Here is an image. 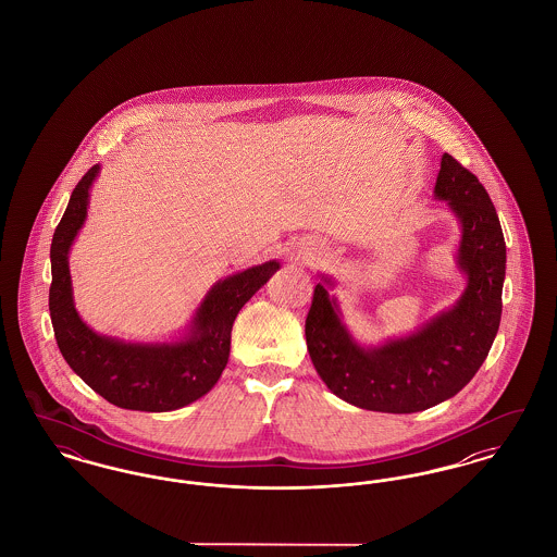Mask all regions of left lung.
Returning a JSON list of instances; mask_svg holds the SVG:
<instances>
[{
	"label": "left lung",
	"instance_id": "left-lung-1",
	"mask_svg": "<svg viewBox=\"0 0 557 557\" xmlns=\"http://www.w3.org/2000/svg\"><path fill=\"white\" fill-rule=\"evenodd\" d=\"M434 196L447 200L461 225L457 267L466 275L459 300L409 336L361 346L321 275L305 323L307 348L319 377L346 403L416 413L455 397L484 363L502 321L505 239L497 211L476 175L443 154Z\"/></svg>",
	"mask_w": 557,
	"mask_h": 557
}]
</instances>
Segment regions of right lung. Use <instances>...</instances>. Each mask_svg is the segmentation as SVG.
Here are the masks:
<instances>
[{
	"mask_svg": "<svg viewBox=\"0 0 557 557\" xmlns=\"http://www.w3.org/2000/svg\"><path fill=\"white\" fill-rule=\"evenodd\" d=\"M100 173L94 164L73 189L69 207L53 232L50 261V315L55 343L81 380L108 403L133 411H175L205 397L230 359L232 325L252 294L280 269L277 261L219 280L186 332L171 343H125L94 332L73 300L69 252L89 207V189Z\"/></svg>",
	"mask_w": 557,
	"mask_h": 557,
	"instance_id": "1",
	"label": "right lung"
}]
</instances>
